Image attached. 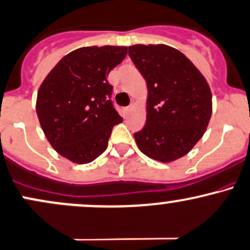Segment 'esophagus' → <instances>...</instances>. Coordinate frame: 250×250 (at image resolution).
<instances>
[{
	"label": "esophagus",
	"mask_w": 250,
	"mask_h": 250,
	"mask_svg": "<svg viewBox=\"0 0 250 250\" xmlns=\"http://www.w3.org/2000/svg\"><path fill=\"white\" fill-rule=\"evenodd\" d=\"M131 110H133V106H127V108H125V114H129V112L131 111Z\"/></svg>",
	"instance_id": "esophagus-1"
}]
</instances>
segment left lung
Returning <instances> with one entry per match:
<instances>
[{"label":"left lung","mask_w":250,"mask_h":250,"mask_svg":"<svg viewBox=\"0 0 250 250\" xmlns=\"http://www.w3.org/2000/svg\"><path fill=\"white\" fill-rule=\"evenodd\" d=\"M129 57L147 83V119L134 134L148 158L171 163L202 139L212 112L207 79L192 62L171 46L133 45Z\"/></svg>","instance_id":"8db88e82"}]
</instances>
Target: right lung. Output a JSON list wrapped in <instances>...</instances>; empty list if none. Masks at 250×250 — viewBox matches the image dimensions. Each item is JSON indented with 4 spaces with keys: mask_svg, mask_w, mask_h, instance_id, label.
<instances>
[{
    "mask_svg": "<svg viewBox=\"0 0 250 250\" xmlns=\"http://www.w3.org/2000/svg\"><path fill=\"white\" fill-rule=\"evenodd\" d=\"M125 56V46L81 47L60 59L41 83L38 119L51 146L67 160L94 161L108 147L112 127L123 121L106 77Z\"/></svg>",
    "mask_w": 250,
    "mask_h": 250,
    "instance_id": "right-lung-1",
    "label": "right lung"
}]
</instances>
